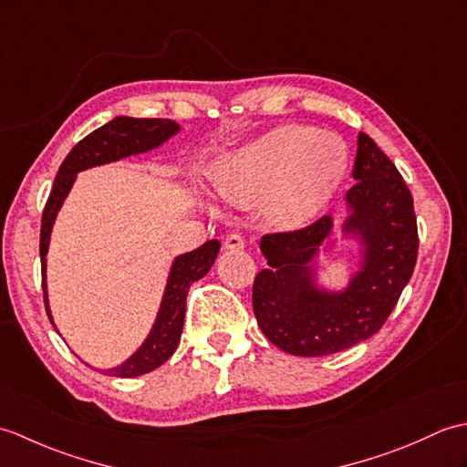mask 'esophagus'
Returning a JSON list of instances; mask_svg holds the SVG:
<instances>
[{"instance_id": "34e87169", "label": "esophagus", "mask_w": 467, "mask_h": 467, "mask_svg": "<svg viewBox=\"0 0 467 467\" xmlns=\"http://www.w3.org/2000/svg\"><path fill=\"white\" fill-rule=\"evenodd\" d=\"M244 244H246V241H244V236H243L241 233L226 234L224 249H228V251H239V249H244Z\"/></svg>"}]
</instances>
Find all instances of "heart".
Returning a JSON list of instances; mask_svg holds the SVG:
<instances>
[{"label":"heart","mask_w":467,"mask_h":467,"mask_svg":"<svg viewBox=\"0 0 467 467\" xmlns=\"http://www.w3.org/2000/svg\"><path fill=\"white\" fill-rule=\"evenodd\" d=\"M345 171L347 150L335 134L283 124L224 156L214 168V186L226 202L266 198L275 218L303 223L329 201Z\"/></svg>","instance_id":"b5f03b06"}]
</instances>
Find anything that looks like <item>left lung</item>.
I'll return each instance as SVG.
<instances>
[{
    "mask_svg": "<svg viewBox=\"0 0 467 467\" xmlns=\"http://www.w3.org/2000/svg\"><path fill=\"white\" fill-rule=\"evenodd\" d=\"M353 178L345 231L363 236L365 265L345 293H321L311 285V261L333 228L329 216L296 231L269 233L261 241L269 269L254 276V317L266 339L291 355L323 357L369 339L413 275L420 246L413 196L365 132Z\"/></svg>",
    "mask_w": 467,
    "mask_h": 467,
    "instance_id": "obj_1",
    "label": "left lung"
}]
</instances>
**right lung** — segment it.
I'll use <instances>...</instances> for the list:
<instances>
[{
    "instance_id": "add662e5",
    "label": "right lung",
    "mask_w": 467,
    "mask_h": 467,
    "mask_svg": "<svg viewBox=\"0 0 467 467\" xmlns=\"http://www.w3.org/2000/svg\"><path fill=\"white\" fill-rule=\"evenodd\" d=\"M178 132V124L168 120V118H116V120L98 128L92 134H88L84 140L78 142L72 152L66 156V161L59 166L56 174L54 188L47 196V202L42 214V234H39V256H42V289H44V303L46 313L49 315L47 293H46V254L49 244V233L56 221V214L62 206L64 198L72 188L76 174L86 168L98 164L114 162L118 158L146 152L150 148L161 146L172 134ZM221 243L208 241L196 251L181 254L172 265L171 276H168L166 293L161 305V313L156 317L150 335L144 345L138 349L130 359L114 369L104 371L106 375L114 377H138L144 373L154 371L168 361L176 351L178 341L182 335L184 313H186V295L191 285L211 271V266L216 259Z\"/></svg>"
}]
</instances>
